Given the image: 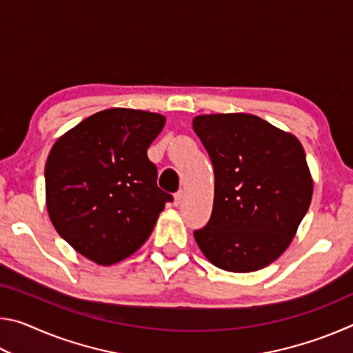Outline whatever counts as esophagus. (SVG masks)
I'll return each mask as SVG.
<instances>
[{
	"label": "esophagus",
	"mask_w": 353,
	"mask_h": 353,
	"mask_svg": "<svg viewBox=\"0 0 353 353\" xmlns=\"http://www.w3.org/2000/svg\"><path fill=\"white\" fill-rule=\"evenodd\" d=\"M182 199H183V191L179 190L177 193L174 194V205H176V207L181 205V204H182Z\"/></svg>",
	"instance_id": "esophagus-1"
}]
</instances>
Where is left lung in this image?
<instances>
[{"label":"left lung","mask_w":353,"mask_h":353,"mask_svg":"<svg viewBox=\"0 0 353 353\" xmlns=\"http://www.w3.org/2000/svg\"><path fill=\"white\" fill-rule=\"evenodd\" d=\"M193 129L210 155V221L194 230L219 270L252 272L271 265L294 238L310 207L313 179L294 135L249 113L198 115Z\"/></svg>","instance_id":"8db88e82"}]
</instances>
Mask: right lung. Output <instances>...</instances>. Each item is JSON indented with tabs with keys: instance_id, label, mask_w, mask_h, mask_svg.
Returning <instances> with one entry per match:
<instances>
[{
	"instance_id": "obj_1",
	"label": "right lung",
	"mask_w": 353,
	"mask_h": 353,
	"mask_svg": "<svg viewBox=\"0 0 353 353\" xmlns=\"http://www.w3.org/2000/svg\"><path fill=\"white\" fill-rule=\"evenodd\" d=\"M160 113L101 110L52 145L45 165L46 208L57 234L85 259L109 266L139 250L172 196L157 187L148 148Z\"/></svg>"
}]
</instances>
